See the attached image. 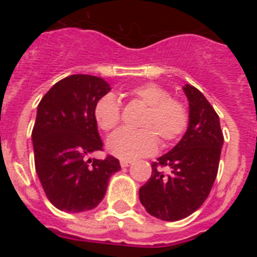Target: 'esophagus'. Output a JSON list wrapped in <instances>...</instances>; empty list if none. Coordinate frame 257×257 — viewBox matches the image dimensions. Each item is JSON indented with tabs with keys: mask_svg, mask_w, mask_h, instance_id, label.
I'll use <instances>...</instances> for the list:
<instances>
[{
	"mask_svg": "<svg viewBox=\"0 0 257 257\" xmlns=\"http://www.w3.org/2000/svg\"><path fill=\"white\" fill-rule=\"evenodd\" d=\"M119 163H121L122 167H128V166L131 165V161L130 160H121L119 161Z\"/></svg>",
	"mask_w": 257,
	"mask_h": 257,
	"instance_id": "34e87169",
	"label": "esophagus"
}]
</instances>
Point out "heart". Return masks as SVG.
<instances>
[{"instance_id":"obj_1","label":"heart","mask_w":257,"mask_h":257,"mask_svg":"<svg viewBox=\"0 0 257 257\" xmlns=\"http://www.w3.org/2000/svg\"><path fill=\"white\" fill-rule=\"evenodd\" d=\"M135 100L147 106L140 121V130H119L108 139L106 148L122 160L151 156L163 145L178 142L189 126V108L180 99L172 97L163 86L148 82L130 90ZM94 117L103 131H112L121 122V105L113 94H105L95 103Z\"/></svg>"}]
</instances>
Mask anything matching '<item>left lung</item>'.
<instances>
[{
  "label": "left lung",
  "instance_id": "left-lung-1",
  "mask_svg": "<svg viewBox=\"0 0 257 257\" xmlns=\"http://www.w3.org/2000/svg\"><path fill=\"white\" fill-rule=\"evenodd\" d=\"M189 100V126L179 144L152 163V176L139 198L152 216L165 221L185 219L198 210L212 189L224 143L220 119L205 95L184 86ZM167 167L165 174L162 169Z\"/></svg>",
  "mask_w": 257,
  "mask_h": 257
}]
</instances>
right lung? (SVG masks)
I'll list each match as a JSON object with an SVG mask.
<instances>
[{"instance_id":"add662e5","label":"right lung","mask_w":257,"mask_h":257,"mask_svg":"<svg viewBox=\"0 0 257 257\" xmlns=\"http://www.w3.org/2000/svg\"><path fill=\"white\" fill-rule=\"evenodd\" d=\"M109 90L100 77L73 74L56 82L38 104L32 131L36 171L47 199L59 210L95 208L109 178L121 169L113 156L87 160L103 151L94 106Z\"/></svg>"}]
</instances>
